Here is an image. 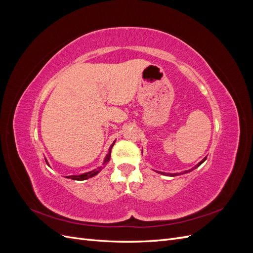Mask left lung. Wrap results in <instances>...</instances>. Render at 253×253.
<instances>
[{
    "instance_id": "8db88e82",
    "label": "left lung",
    "mask_w": 253,
    "mask_h": 253,
    "mask_svg": "<svg viewBox=\"0 0 253 253\" xmlns=\"http://www.w3.org/2000/svg\"><path fill=\"white\" fill-rule=\"evenodd\" d=\"M205 160H206V158H204V159L202 160V162H201L200 164H198V165H197L195 168H197L198 166H201V165H202V164L205 162ZM193 169H194V168H193ZM193 169H191V170H193ZM191 170H190V171H191ZM187 172H188V171H186V173H187ZM159 173H162V172H159ZM162 174H164V175H168V176H176V175H177L178 173H175V174H169V173H167V174H166V173H162ZM179 174H180V173H179Z\"/></svg>"
}]
</instances>
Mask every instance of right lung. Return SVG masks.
Returning <instances> with one entry per match:
<instances>
[{
  "mask_svg": "<svg viewBox=\"0 0 253 253\" xmlns=\"http://www.w3.org/2000/svg\"><path fill=\"white\" fill-rule=\"evenodd\" d=\"M114 143H115V142H114ZM114 143L111 145V148H110V151H109V153H108V155H106V157H105V159H104L103 167H104V165H105L106 163L110 162L111 152H112V148H113ZM103 167H99V168H97V169H95V170H93V171L87 172V173H83V174H81V175L67 176V178H71V179H74V180H85V179H88V178H90V177H93V176H95L96 174H98L99 172H100V171L103 169Z\"/></svg>",
  "mask_w": 253,
  "mask_h": 253,
  "instance_id": "obj_1",
  "label": "right lung"
}]
</instances>
